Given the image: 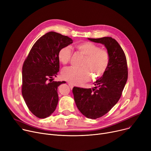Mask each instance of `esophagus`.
I'll return each mask as SVG.
<instances>
[{
    "mask_svg": "<svg viewBox=\"0 0 151 151\" xmlns=\"http://www.w3.org/2000/svg\"><path fill=\"white\" fill-rule=\"evenodd\" d=\"M68 85H69V87H70V89H73V87H74L73 85H72L71 83H68Z\"/></svg>",
    "mask_w": 151,
    "mask_h": 151,
    "instance_id": "obj_1",
    "label": "esophagus"
}]
</instances>
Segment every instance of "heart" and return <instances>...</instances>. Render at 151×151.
Segmentation results:
<instances>
[{
	"mask_svg": "<svg viewBox=\"0 0 151 151\" xmlns=\"http://www.w3.org/2000/svg\"><path fill=\"white\" fill-rule=\"evenodd\" d=\"M78 52L85 57L81 65L82 68H68L63 70L61 76L71 84L77 85L87 82L91 75L93 79L102 76L107 70L109 62V52L101 49L99 46L91 42H84L76 46ZM72 56V51L68 46L61 47L58 53V58L61 64H68Z\"/></svg>",
	"mask_w": 151,
	"mask_h": 151,
	"instance_id": "heart-1",
	"label": "heart"
}]
</instances>
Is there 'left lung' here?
Segmentation results:
<instances>
[{"mask_svg": "<svg viewBox=\"0 0 151 151\" xmlns=\"http://www.w3.org/2000/svg\"><path fill=\"white\" fill-rule=\"evenodd\" d=\"M88 40L105 46L110 55L109 65L103 76L94 83V88L74 87L73 93L79 111L88 118L97 119L107 113L118 102L127 81L128 69L124 52L114 39Z\"/></svg>", "mask_w": 151, "mask_h": 151, "instance_id": "8db88e82", "label": "left lung"}]
</instances>
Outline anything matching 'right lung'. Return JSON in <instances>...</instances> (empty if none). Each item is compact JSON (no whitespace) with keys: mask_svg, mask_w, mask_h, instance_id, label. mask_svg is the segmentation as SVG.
<instances>
[{"mask_svg":"<svg viewBox=\"0 0 151 151\" xmlns=\"http://www.w3.org/2000/svg\"><path fill=\"white\" fill-rule=\"evenodd\" d=\"M73 42L67 36L48 32L33 44L24 62L22 94L29 110L37 118H46L55 110L58 86L66 83L52 81L60 70L58 53Z\"/></svg>","mask_w":151,"mask_h":151,"instance_id":"1","label":"right lung"}]
</instances>
